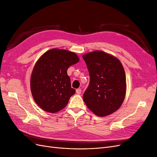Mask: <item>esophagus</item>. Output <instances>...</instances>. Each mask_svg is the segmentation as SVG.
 I'll return each instance as SVG.
<instances>
[{
  "label": "esophagus",
  "mask_w": 157,
  "mask_h": 157,
  "mask_svg": "<svg viewBox=\"0 0 157 157\" xmlns=\"http://www.w3.org/2000/svg\"><path fill=\"white\" fill-rule=\"evenodd\" d=\"M81 92H82V90H81V89H80V88H78V89L76 90V92H77V94H81Z\"/></svg>",
  "instance_id": "1"
}]
</instances>
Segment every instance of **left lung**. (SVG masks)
<instances>
[{
  "instance_id": "left-lung-1",
  "label": "left lung",
  "mask_w": 157,
  "mask_h": 157,
  "mask_svg": "<svg viewBox=\"0 0 157 157\" xmlns=\"http://www.w3.org/2000/svg\"><path fill=\"white\" fill-rule=\"evenodd\" d=\"M90 83L83 95L86 105L99 117L111 115L120 108L126 95V76L120 61L102 51L83 55Z\"/></svg>"
}]
</instances>
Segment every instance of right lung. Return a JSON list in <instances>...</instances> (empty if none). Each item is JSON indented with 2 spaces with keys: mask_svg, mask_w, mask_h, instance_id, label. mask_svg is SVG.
Returning a JSON list of instances; mask_svg holds the SVG:
<instances>
[{
  "mask_svg": "<svg viewBox=\"0 0 157 157\" xmlns=\"http://www.w3.org/2000/svg\"><path fill=\"white\" fill-rule=\"evenodd\" d=\"M79 61L74 52L54 48L36 61L31 78L33 99L44 111L54 113L63 109L75 94L67 69Z\"/></svg>",
  "mask_w": 157,
  "mask_h": 157,
  "instance_id": "right-lung-1",
  "label": "right lung"
}]
</instances>
